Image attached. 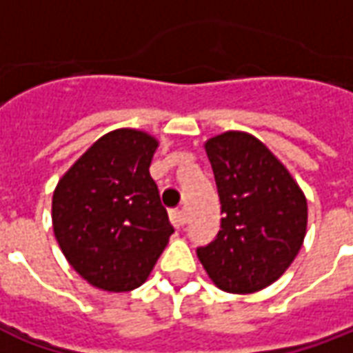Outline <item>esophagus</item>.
<instances>
[{
	"mask_svg": "<svg viewBox=\"0 0 353 353\" xmlns=\"http://www.w3.org/2000/svg\"><path fill=\"white\" fill-rule=\"evenodd\" d=\"M170 221L174 223L176 229H181L185 225V214L181 210H172V212H170Z\"/></svg>",
	"mask_w": 353,
	"mask_h": 353,
	"instance_id": "obj_1",
	"label": "esophagus"
}]
</instances>
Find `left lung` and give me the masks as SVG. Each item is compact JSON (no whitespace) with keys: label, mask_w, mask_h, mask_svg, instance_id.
Here are the masks:
<instances>
[{"label":"left lung","mask_w":353,"mask_h":353,"mask_svg":"<svg viewBox=\"0 0 353 353\" xmlns=\"http://www.w3.org/2000/svg\"><path fill=\"white\" fill-rule=\"evenodd\" d=\"M204 149L223 217L214 242L196 255L223 291H261L288 270L303 248L306 196L272 151L248 132H223Z\"/></svg>","instance_id":"1"}]
</instances>
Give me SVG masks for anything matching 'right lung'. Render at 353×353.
<instances>
[{"instance_id":"1","label":"right lung","mask_w":353,"mask_h":353,"mask_svg":"<svg viewBox=\"0 0 353 353\" xmlns=\"http://www.w3.org/2000/svg\"><path fill=\"white\" fill-rule=\"evenodd\" d=\"M159 139L136 128L103 134L60 177L52 230L68 263L90 285L139 288L174 227L149 174Z\"/></svg>"}]
</instances>
